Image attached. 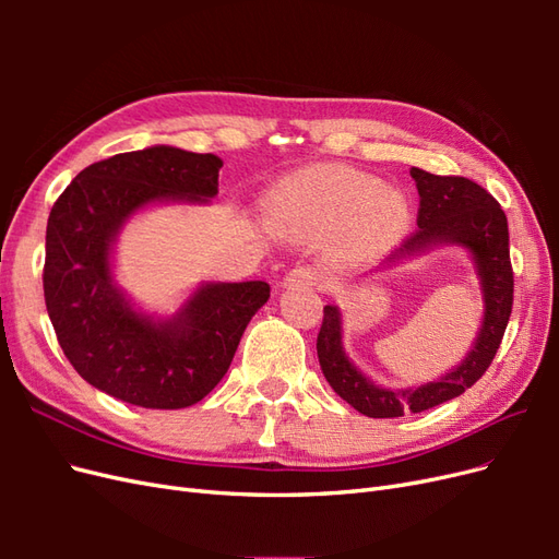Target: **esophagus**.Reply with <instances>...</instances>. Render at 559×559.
<instances>
[{"mask_svg":"<svg viewBox=\"0 0 559 559\" xmlns=\"http://www.w3.org/2000/svg\"><path fill=\"white\" fill-rule=\"evenodd\" d=\"M319 280H321V275L317 273L314 267L298 265V267L292 270L289 275L284 277V286H314V284H319Z\"/></svg>","mask_w":559,"mask_h":559,"instance_id":"34e87169","label":"esophagus"}]
</instances>
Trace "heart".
Returning <instances> with one entry per match:
<instances>
[{
	"instance_id": "b5f03b06",
	"label": "heart",
	"mask_w": 559,
	"mask_h": 559,
	"mask_svg": "<svg viewBox=\"0 0 559 559\" xmlns=\"http://www.w3.org/2000/svg\"><path fill=\"white\" fill-rule=\"evenodd\" d=\"M270 222L302 233L341 228L349 251L373 253L401 238L411 202L382 181L345 165L302 167L270 195Z\"/></svg>"
}]
</instances>
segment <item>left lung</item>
Segmentation results:
<instances>
[{"mask_svg":"<svg viewBox=\"0 0 559 559\" xmlns=\"http://www.w3.org/2000/svg\"><path fill=\"white\" fill-rule=\"evenodd\" d=\"M419 212L417 230L401 245L394 263L436 245H460L471 251L480 277L485 314L476 343L464 361L433 382L413 389H384L354 366L343 347V317L335 306L324 308L317 335V357L333 392L366 417H401L425 413L464 394L492 364L513 308V267L509 251V222L499 202L466 177H441L413 167Z\"/></svg>","mask_w":559,"mask_h":559,"instance_id":"obj_1","label":"left lung"}]
</instances>
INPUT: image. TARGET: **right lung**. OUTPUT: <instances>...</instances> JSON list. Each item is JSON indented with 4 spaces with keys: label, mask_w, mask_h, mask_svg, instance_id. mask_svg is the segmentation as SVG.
<instances>
[{
    "label": "right lung",
    "mask_w": 559,
    "mask_h": 559,
    "mask_svg": "<svg viewBox=\"0 0 559 559\" xmlns=\"http://www.w3.org/2000/svg\"><path fill=\"white\" fill-rule=\"evenodd\" d=\"M224 160L177 146L116 154L81 170L46 226L44 298L58 343L76 373L114 399L177 411L222 382L265 282H205L170 319L132 308L111 275L114 242L128 218L154 202H207Z\"/></svg>",
    "instance_id": "1"
}]
</instances>
